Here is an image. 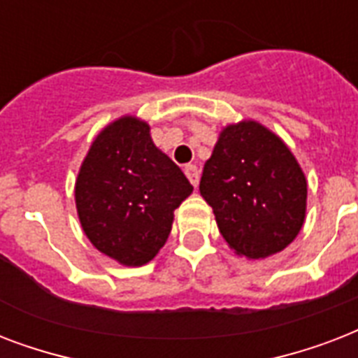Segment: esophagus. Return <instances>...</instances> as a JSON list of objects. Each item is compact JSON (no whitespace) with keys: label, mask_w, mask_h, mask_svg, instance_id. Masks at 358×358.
<instances>
[{"label":"esophagus","mask_w":358,"mask_h":358,"mask_svg":"<svg viewBox=\"0 0 358 358\" xmlns=\"http://www.w3.org/2000/svg\"><path fill=\"white\" fill-rule=\"evenodd\" d=\"M184 171H185V176H187L191 184H193V187H196V185H199V180H201L199 169H196L195 165H187V167H185Z\"/></svg>","instance_id":"esophagus-1"}]
</instances>
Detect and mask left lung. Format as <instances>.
Here are the masks:
<instances>
[{"label": "left lung", "mask_w": 358, "mask_h": 358, "mask_svg": "<svg viewBox=\"0 0 358 358\" xmlns=\"http://www.w3.org/2000/svg\"><path fill=\"white\" fill-rule=\"evenodd\" d=\"M199 189L230 249L250 260L286 249L305 223V174L282 139L255 120L221 131Z\"/></svg>", "instance_id": "1"}]
</instances>
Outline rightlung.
Listing matches in <instances>:
<instances>
[{
    "label": "right lung",
    "mask_w": 358,
    "mask_h": 358,
    "mask_svg": "<svg viewBox=\"0 0 358 358\" xmlns=\"http://www.w3.org/2000/svg\"><path fill=\"white\" fill-rule=\"evenodd\" d=\"M193 185L135 117L115 120L92 141L76 180L83 232L100 252L122 266H143L159 252L174 210Z\"/></svg>",
    "instance_id": "right-lung-1"
}]
</instances>
